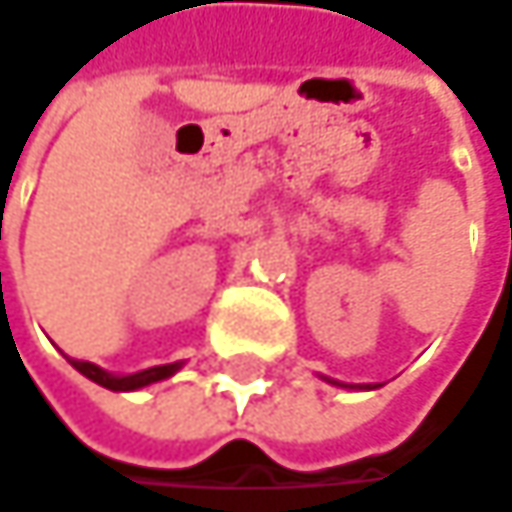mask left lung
<instances>
[{
  "label": "left lung",
  "mask_w": 512,
  "mask_h": 512,
  "mask_svg": "<svg viewBox=\"0 0 512 512\" xmlns=\"http://www.w3.org/2000/svg\"><path fill=\"white\" fill-rule=\"evenodd\" d=\"M329 382H332V379H329ZM332 384H338V382H332ZM344 387H347V384H344Z\"/></svg>",
  "instance_id": "1"
}]
</instances>
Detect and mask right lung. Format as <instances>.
Wrapping results in <instances>:
<instances>
[{
	"label": "right lung",
	"instance_id": "right-lung-1",
	"mask_svg": "<svg viewBox=\"0 0 512 512\" xmlns=\"http://www.w3.org/2000/svg\"><path fill=\"white\" fill-rule=\"evenodd\" d=\"M72 367L95 384L107 387V390H139L145 384L163 382L171 373L180 370V364H163V367H151V370H142V373H133V376H110V373H104L101 367H95L90 361H72Z\"/></svg>",
	"mask_w": 512,
	"mask_h": 512
}]
</instances>
